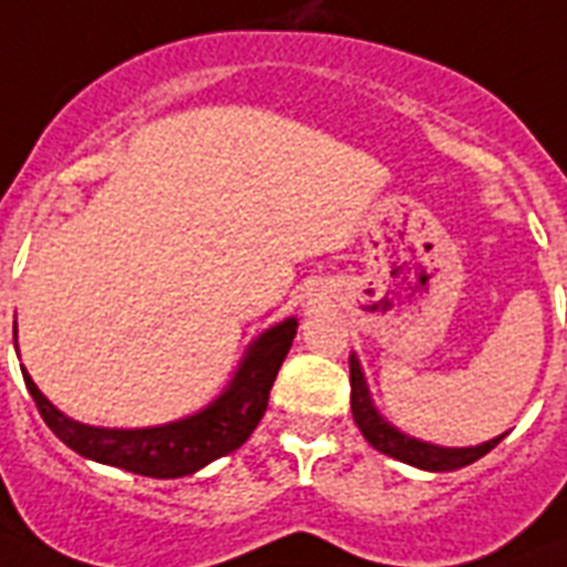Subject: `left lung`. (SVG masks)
I'll return each mask as SVG.
<instances>
[{"label": "left lung", "mask_w": 567, "mask_h": 567, "mask_svg": "<svg viewBox=\"0 0 567 567\" xmlns=\"http://www.w3.org/2000/svg\"><path fill=\"white\" fill-rule=\"evenodd\" d=\"M351 369V415L354 423L360 426L363 437L378 450V453L389 455V458H398L409 467L430 470V473H453V470L467 467L473 461H478L482 455H487L493 446H498L504 441V435L489 437L484 444L475 446H441L432 444V441H423V437L409 435V432L398 430L389 417H383L378 406L372 401V392H369V383H365L363 365L357 360V354H351L349 360Z\"/></svg>", "instance_id": "1"}]
</instances>
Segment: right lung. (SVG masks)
Masks as SVG:
<instances>
[{"mask_svg": "<svg viewBox=\"0 0 567 567\" xmlns=\"http://www.w3.org/2000/svg\"><path fill=\"white\" fill-rule=\"evenodd\" d=\"M297 326V317H285L282 322L265 328L256 340H250L239 369L227 380L221 394H216L207 406L193 415L158 423V426L123 430V426L80 423L40 392L25 365H22V378L40 409L42 421L49 423V430L69 450L97 464L126 470V473L150 475V478H181L239 450L250 437L268 409L270 386L279 374V365L291 351ZM13 342H17V326H13Z\"/></svg>", "mask_w": 567, "mask_h": 567, "instance_id": "1", "label": "right lung"}]
</instances>
